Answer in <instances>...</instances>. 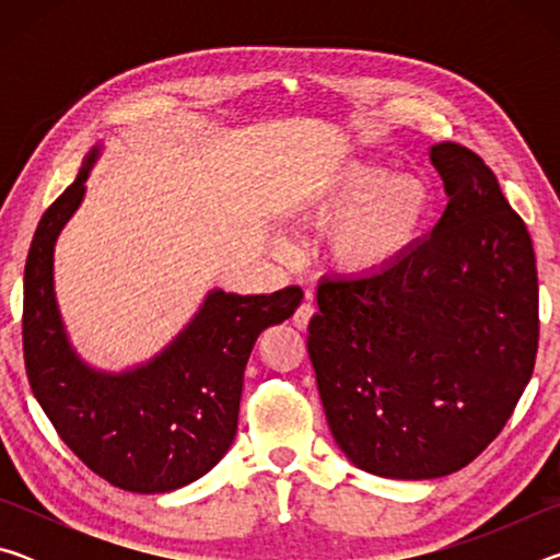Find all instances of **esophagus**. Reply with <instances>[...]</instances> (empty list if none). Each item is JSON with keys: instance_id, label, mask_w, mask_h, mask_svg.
I'll return each instance as SVG.
<instances>
[{"instance_id": "esophagus-1", "label": "esophagus", "mask_w": 560, "mask_h": 560, "mask_svg": "<svg viewBox=\"0 0 560 560\" xmlns=\"http://www.w3.org/2000/svg\"><path fill=\"white\" fill-rule=\"evenodd\" d=\"M314 314H316V306H314V301H311V293H306V301H303L296 308V314H293V326H296L299 330H306L308 320Z\"/></svg>"}]
</instances>
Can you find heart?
Masks as SVG:
<instances>
[{
	"label": "heart",
	"instance_id": "b5f03b06",
	"mask_svg": "<svg viewBox=\"0 0 560 560\" xmlns=\"http://www.w3.org/2000/svg\"><path fill=\"white\" fill-rule=\"evenodd\" d=\"M430 187L412 173H381L371 163L334 167L311 187L303 210L328 224V254L353 277L393 269L420 240L430 214Z\"/></svg>",
	"mask_w": 560,
	"mask_h": 560
}]
</instances>
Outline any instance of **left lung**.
I'll list each match as a JSON object with an SVG mask.
<instances>
[{
    "label": "left lung",
    "instance_id": "left-lung-1",
    "mask_svg": "<svg viewBox=\"0 0 560 560\" xmlns=\"http://www.w3.org/2000/svg\"><path fill=\"white\" fill-rule=\"evenodd\" d=\"M450 202L428 240L373 277L326 279L308 324L328 428L358 469L438 479L504 430L538 350L534 244L497 175L430 150Z\"/></svg>",
    "mask_w": 560,
    "mask_h": 560
}]
</instances>
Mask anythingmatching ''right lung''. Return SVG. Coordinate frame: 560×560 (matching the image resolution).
<instances>
[{
  "label": "right lung",
  "mask_w": 560,
  "mask_h": 560,
  "mask_svg": "<svg viewBox=\"0 0 560 560\" xmlns=\"http://www.w3.org/2000/svg\"><path fill=\"white\" fill-rule=\"evenodd\" d=\"M96 150L44 212L24 269V365L54 430L113 487L163 494L200 479L236 434L244 368L261 330L293 316L299 287L269 296L212 291L175 343L148 365L106 375L83 365L54 299V242L83 197Z\"/></svg>",
  "instance_id": "add662e5"
}]
</instances>
